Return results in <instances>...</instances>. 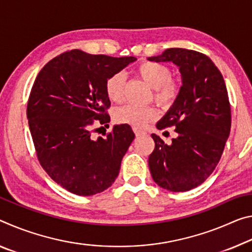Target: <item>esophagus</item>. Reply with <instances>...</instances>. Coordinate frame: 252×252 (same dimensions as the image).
<instances>
[{
    "label": "esophagus",
    "instance_id": "34e87169",
    "mask_svg": "<svg viewBox=\"0 0 252 252\" xmlns=\"http://www.w3.org/2000/svg\"><path fill=\"white\" fill-rule=\"evenodd\" d=\"M133 131H134V134L137 135V137H141V135L146 134L145 131H142V130H139V129H137V127H133Z\"/></svg>",
    "mask_w": 252,
    "mask_h": 252
}]
</instances>
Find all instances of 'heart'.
<instances>
[{
    "instance_id": "1",
    "label": "heart",
    "mask_w": 252,
    "mask_h": 252,
    "mask_svg": "<svg viewBox=\"0 0 252 252\" xmlns=\"http://www.w3.org/2000/svg\"><path fill=\"white\" fill-rule=\"evenodd\" d=\"M135 73L148 86L154 90L155 101L162 106H169L179 93V83L171 78V70L162 63L143 62L137 67ZM126 79L122 73H115L106 79L105 92L110 101L121 103L125 98ZM157 117V111L151 106L126 104L115 112V120L133 127H142Z\"/></svg>"
}]
</instances>
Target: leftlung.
I'll return each mask as SVG.
<instances>
[{
	"mask_svg": "<svg viewBox=\"0 0 252 252\" xmlns=\"http://www.w3.org/2000/svg\"><path fill=\"white\" fill-rule=\"evenodd\" d=\"M171 62L179 69L178 96L156 126H175L170 145L153 133L155 149L148 159L155 183L170 191L195 189L213 173L231 129V107L221 71L198 51L170 48L149 57Z\"/></svg>",
	"mask_w": 252,
	"mask_h": 252,
	"instance_id": "8db88e82",
	"label": "left lung"
}]
</instances>
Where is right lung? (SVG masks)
<instances>
[{
	"mask_svg": "<svg viewBox=\"0 0 252 252\" xmlns=\"http://www.w3.org/2000/svg\"><path fill=\"white\" fill-rule=\"evenodd\" d=\"M135 61L74 49L51 59L35 78L27 118L38 160L70 193L91 196L118 177L134 139L131 126H114L105 138L91 134L94 125L110 122L106 79Z\"/></svg>",
	"mask_w": 252,
	"mask_h": 252,
	"instance_id": "add662e5",
	"label": "right lung"
}]
</instances>
